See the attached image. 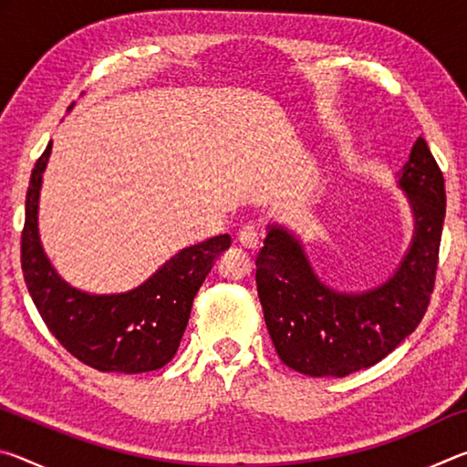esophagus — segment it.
<instances>
[{
  "label": "esophagus",
  "instance_id": "1",
  "mask_svg": "<svg viewBox=\"0 0 467 467\" xmlns=\"http://www.w3.org/2000/svg\"><path fill=\"white\" fill-rule=\"evenodd\" d=\"M236 239H239V243L243 244L244 249H255L259 244V233H257L255 226L244 224L239 231V234H236Z\"/></svg>",
  "mask_w": 467,
  "mask_h": 467
}]
</instances>
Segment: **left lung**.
I'll list each match as a JSON object with an SVG mask.
<instances>
[{"mask_svg":"<svg viewBox=\"0 0 467 467\" xmlns=\"http://www.w3.org/2000/svg\"><path fill=\"white\" fill-rule=\"evenodd\" d=\"M414 236L389 280L367 292H337L313 272L295 234L267 226L255 259L257 295L284 365L309 377H346L383 360L422 321L437 278L445 179L424 138L400 171Z\"/></svg>","mask_w":467,"mask_h":467,"instance_id":"obj_1","label":"left lung"}]
</instances>
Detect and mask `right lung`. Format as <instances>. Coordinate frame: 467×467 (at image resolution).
<instances>
[{"mask_svg":"<svg viewBox=\"0 0 467 467\" xmlns=\"http://www.w3.org/2000/svg\"><path fill=\"white\" fill-rule=\"evenodd\" d=\"M51 141L38 158L26 192L22 272L45 326L84 365L102 373H146L175 357L197 290L231 236L220 234L179 251L138 288L88 295L59 278L38 236V193Z\"/></svg>","mask_w":467,"mask_h":467,"instance_id":"obj_1","label":"right lung"}]
</instances>
